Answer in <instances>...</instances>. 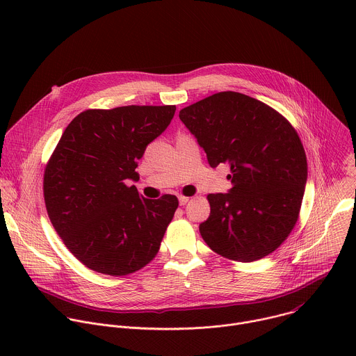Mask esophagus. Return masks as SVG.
I'll use <instances>...</instances> for the list:
<instances>
[{
	"mask_svg": "<svg viewBox=\"0 0 356 356\" xmlns=\"http://www.w3.org/2000/svg\"><path fill=\"white\" fill-rule=\"evenodd\" d=\"M188 197H186V195H180L179 197V202H180V206H186L187 204V202H188Z\"/></svg>",
	"mask_w": 356,
	"mask_h": 356,
	"instance_id": "1",
	"label": "esophagus"
}]
</instances>
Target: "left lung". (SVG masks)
Here are the masks:
<instances>
[{
  "instance_id": "obj_1",
  "label": "left lung",
  "mask_w": 356,
  "mask_h": 356,
  "mask_svg": "<svg viewBox=\"0 0 356 356\" xmlns=\"http://www.w3.org/2000/svg\"><path fill=\"white\" fill-rule=\"evenodd\" d=\"M211 168L228 165L232 188L209 194L200 234L218 255L253 262L276 250L294 228L307 181L297 131L262 101L221 91L180 110Z\"/></svg>"
}]
</instances>
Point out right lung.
Wrapping results in <instances>:
<instances>
[{"label":"right lung","instance_id":"right-lung-1","mask_svg":"<svg viewBox=\"0 0 356 356\" xmlns=\"http://www.w3.org/2000/svg\"><path fill=\"white\" fill-rule=\"evenodd\" d=\"M176 106L86 110L65 129L43 175L47 216L88 269L125 276L159 252L179 207L176 195H139L138 161L170 124Z\"/></svg>","mask_w":356,"mask_h":356}]
</instances>
